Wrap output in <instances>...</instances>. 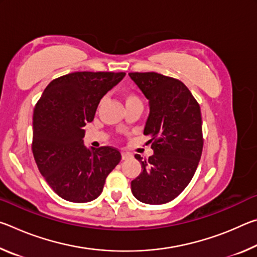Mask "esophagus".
<instances>
[{"label":"esophagus","instance_id":"1","mask_svg":"<svg viewBox=\"0 0 257 257\" xmlns=\"http://www.w3.org/2000/svg\"><path fill=\"white\" fill-rule=\"evenodd\" d=\"M121 156H122V160H127L130 158V154L125 153V152H122V153H121Z\"/></svg>","mask_w":257,"mask_h":257}]
</instances>
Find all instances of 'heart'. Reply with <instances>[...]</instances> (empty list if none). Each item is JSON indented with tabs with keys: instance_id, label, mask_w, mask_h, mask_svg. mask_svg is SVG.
<instances>
[{
	"instance_id": "1",
	"label": "heart",
	"mask_w": 257,
	"mask_h": 257,
	"mask_svg": "<svg viewBox=\"0 0 257 257\" xmlns=\"http://www.w3.org/2000/svg\"><path fill=\"white\" fill-rule=\"evenodd\" d=\"M123 101L125 104V107L135 105V104H142V99L139 98L136 94L133 92H124L123 93ZM104 102V99L101 101V104Z\"/></svg>"
}]
</instances>
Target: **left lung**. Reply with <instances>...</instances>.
<instances>
[{
	"instance_id": "8db88e82",
	"label": "left lung",
	"mask_w": 257,
	"mask_h": 257,
	"mask_svg": "<svg viewBox=\"0 0 257 257\" xmlns=\"http://www.w3.org/2000/svg\"><path fill=\"white\" fill-rule=\"evenodd\" d=\"M150 101L144 135L154 154L136 158L142 172L132 181L138 201L160 205L175 199L196 171L203 151L201 107L184 82L158 72H130Z\"/></svg>"
}]
</instances>
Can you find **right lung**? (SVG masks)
<instances>
[{"label":"right lung","mask_w":257,"mask_h":257,"mask_svg":"<svg viewBox=\"0 0 257 257\" xmlns=\"http://www.w3.org/2000/svg\"><path fill=\"white\" fill-rule=\"evenodd\" d=\"M124 72H72L52 80L34 108L33 154L38 170L61 198L87 203L101 195L120 162L111 146L87 149L84 127Z\"/></svg>","instance_id":"1"}]
</instances>
